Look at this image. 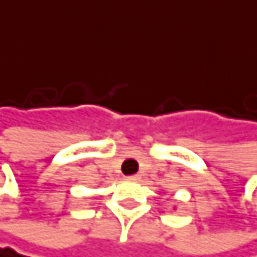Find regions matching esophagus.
<instances>
[{
	"instance_id": "34e87169",
	"label": "esophagus",
	"mask_w": 257,
	"mask_h": 257,
	"mask_svg": "<svg viewBox=\"0 0 257 257\" xmlns=\"http://www.w3.org/2000/svg\"><path fill=\"white\" fill-rule=\"evenodd\" d=\"M127 178L133 180V181H139V180H140V175H139V174H134V175H130Z\"/></svg>"
}]
</instances>
